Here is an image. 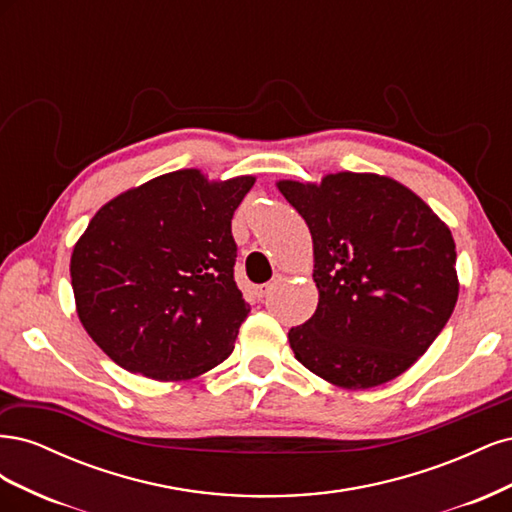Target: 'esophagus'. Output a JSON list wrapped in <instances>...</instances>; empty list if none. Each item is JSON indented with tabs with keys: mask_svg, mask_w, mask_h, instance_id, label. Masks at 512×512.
Masks as SVG:
<instances>
[{
	"mask_svg": "<svg viewBox=\"0 0 512 512\" xmlns=\"http://www.w3.org/2000/svg\"><path fill=\"white\" fill-rule=\"evenodd\" d=\"M280 282H282V275H275V277H273V280H271L269 284H262V286H258V288H256V292H258V297H260V299H267V297H269V294H271V292L275 290V286H277V284H280Z\"/></svg>",
	"mask_w": 512,
	"mask_h": 512,
	"instance_id": "34e87169",
	"label": "esophagus"
}]
</instances>
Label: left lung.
I'll list each match as a JSON object with an SVG mask.
<instances>
[{
  "label": "left lung",
  "instance_id": "obj_1",
  "mask_svg": "<svg viewBox=\"0 0 512 512\" xmlns=\"http://www.w3.org/2000/svg\"><path fill=\"white\" fill-rule=\"evenodd\" d=\"M277 188L312 232L320 292L314 316L288 331L297 361L344 389L404 374L457 303L451 230L389 177L337 173Z\"/></svg>",
  "mask_w": 512,
  "mask_h": 512
}]
</instances>
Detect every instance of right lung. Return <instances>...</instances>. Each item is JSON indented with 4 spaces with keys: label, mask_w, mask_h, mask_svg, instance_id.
<instances>
[{
    "label": "right lung",
    "mask_w": 512,
    "mask_h": 512,
    "mask_svg": "<svg viewBox=\"0 0 512 512\" xmlns=\"http://www.w3.org/2000/svg\"><path fill=\"white\" fill-rule=\"evenodd\" d=\"M252 185L177 170L94 215L70 277L85 331L117 365L168 382L228 359L250 314L235 282L232 215Z\"/></svg>",
    "instance_id": "right-lung-1"
}]
</instances>
